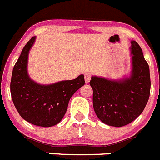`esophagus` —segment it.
Returning <instances> with one entry per match:
<instances>
[{"instance_id":"1","label":"esophagus","mask_w":160,"mask_h":160,"mask_svg":"<svg viewBox=\"0 0 160 160\" xmlns=\"http://www.w3.org/2000/svg\"><path fill=\"white\" fill-rule=\"evenodd\" d=\"M91 77H92V75H91V73H85L84 74V80L86 83H89L91 80Z\"/></svg>"}]
</instances>
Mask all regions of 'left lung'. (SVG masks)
I'll return each mask as SVG.
<instances>
[{"label":"left lung","mask_w":160,"mask_h":160,"mask_svg":"<svg viewBox=\"0 0 160 160\" xmlns=\"http://www.w3.org/2000/svg\"><path fill=\"white\" fill-rule=\"evenodd\" d=\"M130 50V77L118 80L92 77L90 81L95 114L110 126L122 127L135 120L145 108L150 95V72L142 50L132 41Z\"/></svg>","instance_id":"obj_1"}]
</instances>
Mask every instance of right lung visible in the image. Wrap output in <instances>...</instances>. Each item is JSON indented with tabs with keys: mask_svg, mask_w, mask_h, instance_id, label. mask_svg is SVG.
<instances>
[{
	"mask_svg": "<svg viewBox=\"0 0 160 160\" xmlns=\"http://www.w3.org/2000/svg\"><path fill=\"white\" fill-rule=\"evenodd\" d=\"M36 37L25 45L12 70L10 91L16 110L25 121L42 127L59 123L72 95L85 83L84 76L48 85L39 84L28 73V54Z\"/></svg>",
	"mask_w": 160,
	"mask_h": 160,
	"instance_id": "obj_1",
	"label": "right lung"
}]
</instances>
